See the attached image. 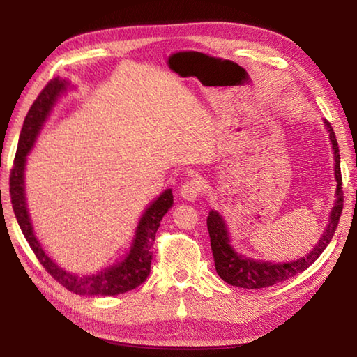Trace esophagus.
I'll return each mask as SVG.
<instances>
[{"instance_id": "obj_1", "label": "esophagus", "mask_w": 357, "mask_h": 357, "mask_svg": "<svg viewBox=\"0 0 357 357\" xmlns=\"http://www.w3.org/2000/svg\"><path fill=\"white\" fill-rule=\"evenodd\" d=\"M201 192V184L199 181L192 179V181H187L184 185H181L179 188V195L183 196L185 201H195L198 198V195Z\"/></svg>"}]
</instances>
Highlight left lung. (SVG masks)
Segmentation results:
<instances>
[{
  "label": "left lung",
  "mask_w": 357,
  "mask_h": 357,
  "mask_svg": "<svg viewBox=\"0 0 357 357\" xmlns=\"http://www.w3.org/2000/svg\"><path fill=\"white\" fill-rule=\"evenodd\" d=\"M324 126L325 130L328 133V139L331 144L333 159H335V179L337 183V187L335 193L336 199L330 210L328 224L325 227L322 236L307 255L301 256L294 261L270 262L253 259V257H248L239 253L238 250L231 245V238L224 221V216L219 213L218 210H210L207 216V229L210 234L211 252H213L216 273L227 284L241 288H248V290H256V288H264L282 282V280L290 279L307 270L330 244L333 234L336 231L340 213H342L344 193L342 176H340V156L336 136L327 119H324Z\"/></svg>",
  "instance_id": "1"
}]
</instances>
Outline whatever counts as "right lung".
<instances>
[{"label":"right lung","mask_w":357,"mask_h":357,"mask_svg":"<svg viewBox=\"0 0 357 357\" xmlns=\"http://www.w3.org/2000/svg\"><path fill=\"white\" fill-rule=\"evenodd\" d=\"M69 89H75L70 81L61 79L59 77L53 78L44 87L43 92L38 95L36 101L27 113L20 133L13 169L10 172L12 207L20 229L27 239L30 248L36 255L38 261L59 284L66 287L67 290L82 296H98V298L100 296H115L133 290L150 275V264L151 257H153L151 247H153L159 222H161L167 211L173 207V195L170 188H167L144 208L138 225L135 229L132 244L126 255L118 262L100 271L89 273V275H77V273L63 268L61 265L56 264L44 252L43 245L35 234L32 219H30L27 208L26 164L27 155L33 149L36 138L40 136L44 124L47 123L53 107Z\"/></svg>","instance_id":"right-lung-1"}]
</instances>
